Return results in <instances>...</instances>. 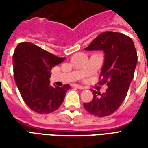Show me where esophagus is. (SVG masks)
<instances>
[{"mask_svg": "<svg viewBox=\"0 0 148 148\" xmlns=\"http://www.w3.org/2000/svg\"><path fill=\"white\" fill-rule=\"evenodd\" d=\"M73 86L76 87L77 89H79V90H84V89H85L83 86H80V85H77V84H74V85H73Z\"/></svg>", "mask_w": 148, "mask_h": 148, "instance_id": "1", "label": "esophagus"}]
</instances>
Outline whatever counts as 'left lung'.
Wrapping results in <instances>:
<instances>
[{
  "label": "left lung",
  "mask_w": 148,
  "mask_h": 148,
  "mask_svg": "<svg viewBox=\"0 0 148 148\" xmlns=\"http://www.w3.org/2000/svg\"><path fill=\"white\" fill-rule=\"evenodd\" d=\"M103 51L105 61L99 78L100 84H107L104 93L93 90V98L83 106L88 112L98 117L112 114L126 97L137 64V52L132 39L124 34L105 32L85 48Z\"/></svg>",
  "instance_id": "8db88e82"
}]
</instances>
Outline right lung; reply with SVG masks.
<instances>
[{
    "label": "right lung",
    "mask_w": 148,
    "mask_h": 148,
    "mask_svg": "<svg viewBox=\"0 0 148 148\" xmlns=\"http://www.w3.org/2000/svg\"><path fill=\"white\" fill-rule=\"evenodd\" d=\"M32 42L19 43L12 56L13 73L21 96L29 108L39 114H47L60 107L71 89L69 84L51 86V69L63 62Z\"/></svg>",
    "instance_id": "obj_1"
}]
</instances>
